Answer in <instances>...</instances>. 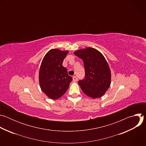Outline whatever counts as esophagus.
I'll list each match as a JSON object with an SVG mask.
<instances>
[{"mask_svg": "<svg viewBox=\"0 0 146 146\" xmlns=\"http://www.w3.org/2000/svg\"><path fill=\"white\" fill-rule=\"evenodd\" d=\"M73 80L74 81H77L78 80V79H77V78L76 76H73Z\"/></svg>", "mask_w": 146, "mask_h": 146, "instance_id": "esophagus-1", "label": "esophagus"}]
</instances>
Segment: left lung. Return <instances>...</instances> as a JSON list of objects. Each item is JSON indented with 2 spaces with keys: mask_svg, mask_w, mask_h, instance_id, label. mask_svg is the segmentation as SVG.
I'll list each match as a JSON object with an SVG mask.
<instances>
[{
  "mask_svg": "<svg viewBox=\"0 0 146 146\" xmlns=\"http://www.w3.org/2000/svg\"><path fill=\"white\" fill-rule=\"evenodd\" d=\"M74 54L84 63L86 77L78 81L82 92L94 99L103 96L111 84V71L105 58L91 47L78 50Z\"/></svg>",
  "mask_w": 146,
  "mask_h": 146,
  "instance_id": "left-lung-1",
  "label": "left lung"
}]
</instances>
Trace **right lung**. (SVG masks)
<instances>
[{
    "label": "right lung",
    "instance_id": "add662e5",
    "mask_svg": "<svg viewBox=\"0 0 146 146\" xmlns=\"http://www.w3.org/2000/svg\"><path fill=\"white\" fill-rule=\"evenodd\" d=\"M69 51L51 49L44 56L39 69L38 80L42 91L50 99H57L68 90L72 77L63 66Z\"/></svg>",
    "mask_w": 146,
    "mask_h": 146
}]
</instances>
